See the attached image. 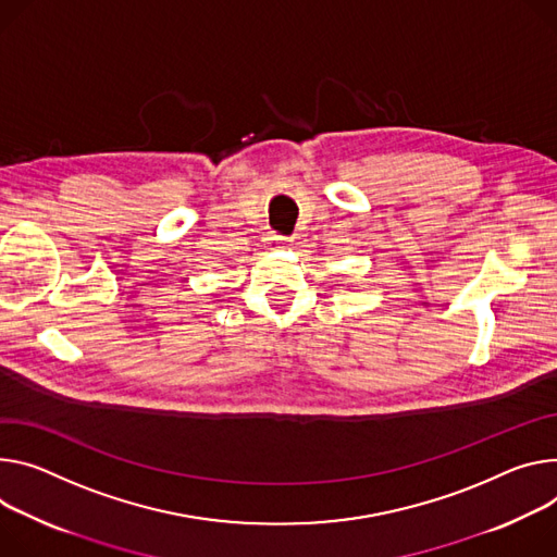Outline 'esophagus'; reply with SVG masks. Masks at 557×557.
<instances>
[{
    "label": "esophagus",
    "instance_id": "34e87169",
    "mask_svg": "<svg viewBox=\"0 0 557 557\" xmlns=\"http://www.w3.org/2000/svg\"><path fill=\"white\" fill-rule=\"evenodd\" d=\"M286 242H290L286 235H280V233H271L269 237H267V244L269 246H280V244H286Z\"/></svg>",
    "mask_w": 557,
    "mask_h": 557
}]
</instances>
